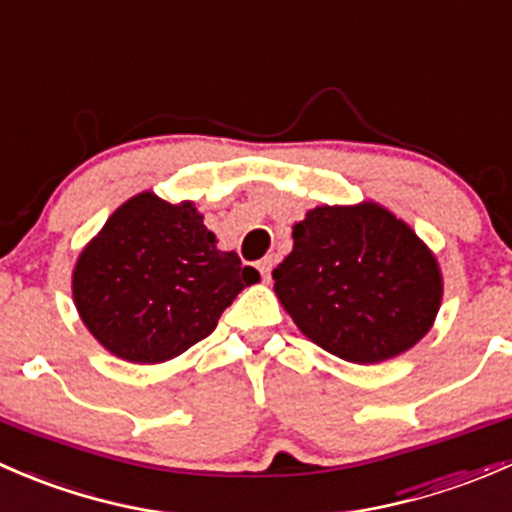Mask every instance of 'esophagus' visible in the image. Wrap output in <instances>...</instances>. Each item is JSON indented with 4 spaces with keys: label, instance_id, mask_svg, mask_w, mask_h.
I'll use <instances>...</instances> for the list:
<instances>
[{
    "label": "esophagus",
    "instance_id": "1",
    "mask_svg": "<svg viewBox=\"0 0 512 512\" xmlns=\"http://www.w3.org/2000/svg\"><path fill=\"white\" fill-rule=\"evenodd\" d=\"M272 267H275V260H272V257H265V260H260V262H257V270H260L262 280H270V275H272Z\"/></svg>",
    "mask_w": 512,
    "mask_h": 512
}]
</instances>
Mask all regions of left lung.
I'll use <instances>...</instances> for the list:
<instances>
[{
  "instance_id": "1",
  "label": "left lung",
  "mask_w": 512,
  "mask_h": 512,
  "mask_svg": "<svg viewBox=\"0 0 512 512\" xmlns=\"http://www.w3.org/2000/svg\"><path fill=\"white\" fill-rule=\"evenodd\" d=\"M294 247L272 272L304 337L354 364H379L431 329L443 297L433 252L376 203L322 205L292 227Z\"/></svg>"
}]
</instances>
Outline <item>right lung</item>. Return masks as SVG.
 I'll return each mask as SVG.
<instances>
[{
  "label": "right lung",
  "mask_w": 512,
  "mask_h": 512,
  "mask_svg": "<svg viewBox=\"0 0 512 512\" xmlns=\"http://www.w3.org/2000/svg\"><path fill=\"white\" fill-rule=\"evenodd\" d=\"M257 280L255 267L218 250L193 203L170 205L146 190L84 247L71 289L101 347L133 364H158L208 337Z\"/></svg>",
  "instance_id": "right-lung-1"
}]
</instances>
